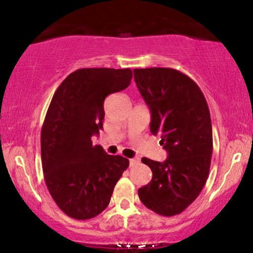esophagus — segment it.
Masks as SVG:
<instances>
[{"instance_id":"1","label":"esophagus","mask_w":253,"mask_h":253,"mask_svg":"<svg viewBox=\"0 0 253 253\" xmlns=\"http://www.w3.org/2000/svg\"><path fill=\"white\" fill-rule=\"evenodd\" d=\"M137 162H139V159H138V158L129 159V165H131V166H133V165L137 164Z\"/></svg>"}]
</instances>
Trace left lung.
<instances>
[{
    "mask_svg": "<svg viewBox=\"0 0 253 253\" xmlns=\"http://www.w3.org/2000/svg\"><path fill=\"white\" fill-rule=\"evenodd\" d=\"M134 81L150 109V132L160 135L164 162L143 158L153 178L138 189L140 201L161 216L179 214L203 190L212 156V125L203 92L171 68L134 69Z\"/></svg>",
    "mask_w": 253,
    "mask_h": 253,
    "instance_id": "left-lung-1",
    "label": "left lung"
}]
</instances>
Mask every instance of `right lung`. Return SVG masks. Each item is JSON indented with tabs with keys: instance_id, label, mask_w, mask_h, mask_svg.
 <instances>
[{
	"instance_id": "right-lung-1",
	"label": "right lung",
	"mask_w": 253,
	"mask_h": 253,
	"mask_svg": "<svg viewBox=\"0 0 253 253\" xmlns=\"http://www.w3.org/2000/svg\"><path fill=\"white\" fill-rule=\"evenodd\" d=\"M131 69L87 68L68 76L52 98L41 131L43 177L69 217L91 219L108 207L129 161L92 144L104 120V99L127 88Z\"/></svg>"
}]
</instances>
